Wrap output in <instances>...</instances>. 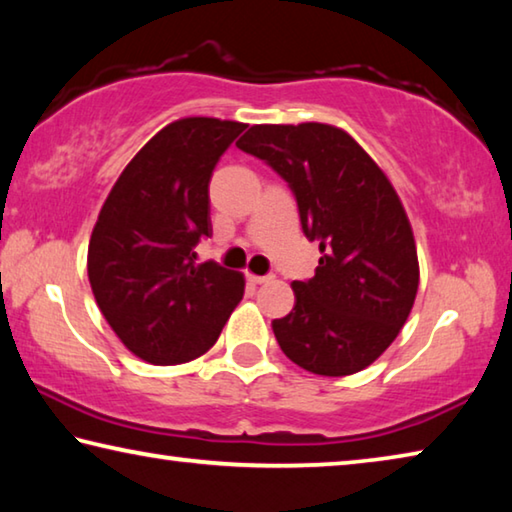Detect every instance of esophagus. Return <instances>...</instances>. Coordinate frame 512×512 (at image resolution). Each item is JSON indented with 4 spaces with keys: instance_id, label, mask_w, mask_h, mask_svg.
Masks as SVG:
<instances>
[{
    "instance_id": "1",
    "label": "esophagus",
    "mask_w": 512,
    "mask_h": 512,
    "mask_svg": "<svg viewBox=\"0 0 512 512\" xmlns=\"http://www.w3.org/2000/svg\"><path fill=\"white\" fill-rule=\"evenodd\" d=\"M246 280H248L250 284H266V282L273 280V275H253V273H246Z\"/></svg>"
}]
</instances>
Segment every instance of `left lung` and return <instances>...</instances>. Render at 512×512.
Wrapping results in <instances>:
<instances>
[{
	"instance_id": "8db88e82",
	"label": "left lung",
	"mask_w": 512,
	"mask_h": 512,
	"mask_svg": "<svg viewBox=\"0 0 512 512\" xmlns=\"http://www.w3.org/2000/svg\"><path fill=\"white\" fill-rule=\"evenodd\" d=\"M237 146L289 185L302 232L318 241L296 305L273 320L282 352L325 377L370 366L400 334L418 293V250L393 185L341 128L250 126Z\"/></svg>"
}]
</instances>
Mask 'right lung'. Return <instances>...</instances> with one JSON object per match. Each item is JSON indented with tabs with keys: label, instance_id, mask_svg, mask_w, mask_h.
Wrapping results in <instances>:
<instances>
[{
	"label": "right lung",
	"instance_id": "right-lung-1",
	"mask_svg": "<svg viewBox=\"0 0 512 512\" xmlns=\"http://www.w3.org/2000/svg\"><path fill=\"white\" fill-rule=\"evenodd\" d=\"M246 131L239 121H173L128 162L103 203L88 248L92 293L137 357L176 366L219 339L244 298V275L214 259L196 264L212 237L210 180Z\"/></svg>",
	"mask_w": 512,
	"mask_h": 512
}]
</instances>
